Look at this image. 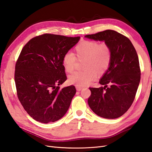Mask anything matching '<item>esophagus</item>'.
Wrapping results in <instances>:
<instances>
[{
  "instance_id": "obj_1",
  "label": "esophagus",
  "mask_w": 152,
  "mask_h": 152,
  "mask_svg": "<svg viewBox=\"0 0 152 152\" xmlns=\"http://www.w3.org/2000/svg\"><path fill=\"white\" fill-rule=\"evenodd\" d=\"M75 87H76L77 91H81L82 89H83V87H80V86H76Z\"/></svg>"
}]
</instances>
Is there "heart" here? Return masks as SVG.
I'll use <instances>...</instances> for the list:
<instances>
[{
	"label": "heart",
	"instance_id": "heart-1",
	"mask_svg": "<svg viewBox=\"0 0 152 152\" xmlns=\"http://www.w3.org/2000/svg\"><path fill=\"white\" fill-rule=\"evenodd\" d=\"M75 53H66L62 58V64L66 72H72L76 66L77 59L82 63L84 70L75 72L70 75L68 81L76 86H85L96 79L97 74L102 75L109 68L112 54L109 45L93 40H84L77 45Z\"/></svg>",
	"mask_w": 152,
	"mask_h": 152
}]
</instances>
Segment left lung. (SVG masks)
<instances>
[{"instance_id": "8db88e82", "label": "left lung", "mask_w": 152, "mask_h": 152, "mask_svg": "<svg viewBox=\"0 0 152 152\" xmlns=\"http://www.w3.org/2000/svg\"><path fill=\"white\" fill-rule=\"evenodd\" d=\"M85 37L104 41L112 54L110 66L99 81L104 86L90 87L88 104L101 117H120L131 107L140 84L141 70L136 50L129 39L114 30H107Z\"/></svg>"}]
</instances>
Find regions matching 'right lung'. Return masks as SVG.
<instances>
[{"instance_id": "obj_1", "label": "right lung", "mask_w": 152, "mask_h": 152, "mask_svg": "<svg viewBox=\"0 0 152 152\" xmlns=\"http://www.w3.org/2000/svg\"><path fill=\"white\" fill-rule=\"evenodd\" d=\"M79 39L45 34L32 38L22 49L15 66L17 95L34 120L54 122L70 107L76 89L74 86L59 88L67 79L62 58Z\"/></svg>"}]
</instances>
